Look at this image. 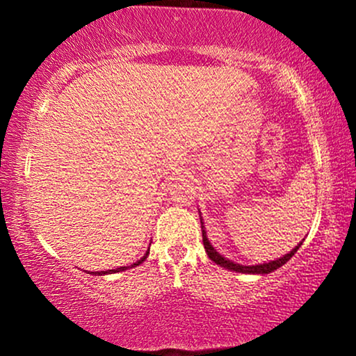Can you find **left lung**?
<instances>
[{
    "instance_id": "obj_1",
    "label": "left lung",
    "mask_w": 356,
    "mask_h": 356,
    "mask_svg": "<svg viewBox=\"0 0 356 356\" xmlns=\"http://www.w3.org/2000/svg\"><path fill=\"white\" fill-rule=\"evenodd\" d=\"M201 224H204L202 219H201ZM201 227H202L204 249H206V252H207V256H209V259L214 261V263L219 264V266L229 269V271L244 273V275H269V273H273V271H275V269L281 268V266H283V264L288 263V261L291 259L293 256H295V252L298 251V249L301 248V244H303V243H300L296 248H293L291 251L288 252V254L277 257V259H275V261H269V263H263V264H252V266H244V264H238V263H234V261H231V259H227V257H224L222 254H219V252L216 251L214 248H212V244L209 243V239H207V234H206V229H204V226H201Z\"/></svg>"
}]
</instances>
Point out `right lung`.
<instances>
[{
  "instance_id": "1",
  "label": "right lung",
  "mask_w": 356,
  "mask_h": 356,
  "mask_svg": "<svg viewBox=\"0 0 356 356\" xmlns=\"http://www.w3.org/2000/svg\"><path fill=\"white\" fill-rule=\"evenodd\" d=\"M150 249V248H149ZM149 249H147L145 251V254L140 257V259L137 261V263H134V264H130V266H122V268H115V269H108V271H93V273H90V275H113V273H120V271H125V269H130V268H136V266H138V264H142L144 263V261L147 259V256H149Z\"/></svg>"
}]
</instances>
